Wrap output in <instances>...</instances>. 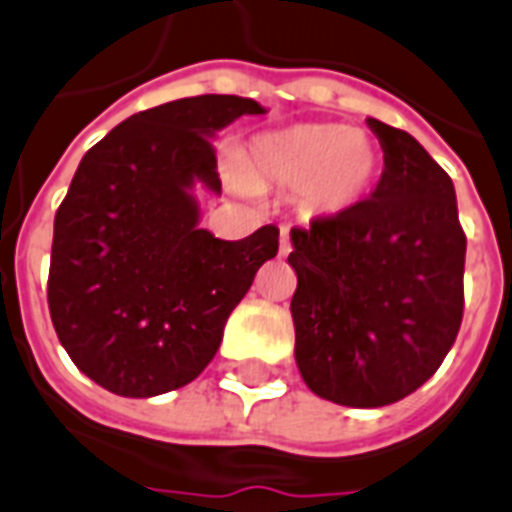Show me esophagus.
Segmentation results:
<instances>
[{
    "label": "esophagus",
    "mask_w": 512,
    "mask_h": 512,
    "mask_svg": "<svg viewBox=\"0 0 512 512\" xmlns=\"http://www.w3.org/2000/svg\"><path fill=\"white\" fill-rule=\"evenodd\" d=\"M293 251V245H290V235L288 230L280 232V256H288V253Z\"/></svg>",
    "instance_id": "1"
}]
</instances>
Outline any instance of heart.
Instances as JSON below:
<instances>
[{
	"label": "heart",
	"mask_w": 512,
	"mask_h": 512,
	"mask_svg": "<svg viewBox=\"0 0 512 512\" xmlns=\"http://www.w3.org/2000/svg\"><path fill=\"white\" fill-rule=\"evenodd\" d=\"M378 142L343 124H296L256 134L240 155V171L253 185L296 190L301 211L320 219L351 214L378 185ZM237 190H248L243 179Z\"/></svg>",
	"instance_id": "obj_1"
}]
</instances>
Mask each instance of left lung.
Returning a JSON list of instances; mask_svg holds the SVG:
<instances>
[{
  "label": "left lung",
  "instance_id": "obj_1",
  "mask_svg": "<svg viewBox=\"0 0 512 512\" xmlns=\"http://www.w3.org/2000/svg\"><path fill=\"white\" fill-rule=\"evenodd\" d=\"M367 126L386 163L370 198L290 230L298 372L343 407H386L418 391L463 322L455 185L412 134L378 118Z\"/></svg>",
  "mask_w": 512,
  "mask_h": 512
}]
</instances>
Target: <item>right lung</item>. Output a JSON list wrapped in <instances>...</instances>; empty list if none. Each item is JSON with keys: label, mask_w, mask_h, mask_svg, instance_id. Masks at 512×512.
<instances>
[{"label": "right lung", "mask_w": 512, "mask_h": 512, "mask_svg": "<svg viewBox=\"0 0 512 512\" xmlns=\"http://www.w3.org/2000/svg\"><path fill=\"white\" fill-rule=\"evenodd\" d=\"M261 113L251 97H185L134 113L81 158L55 216L47 301L73 365L110 394L147 399L198 378L277 256V227L219 240L200 230L195 198L222 195L216 132Z\"/></svg>", "instance_id": "1"}]
</instances>
